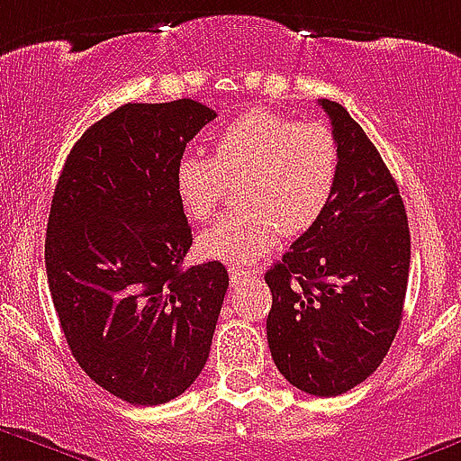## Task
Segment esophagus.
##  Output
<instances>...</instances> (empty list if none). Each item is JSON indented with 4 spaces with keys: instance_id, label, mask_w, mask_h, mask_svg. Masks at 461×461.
Here are the masks:
<instances>
[{
    "instance_id": "obj_1",
    "label": "esophagus",
    "mask_w": 461,
    "mask_h": 461,
    "mask_svg": "<svg viewBox=\"0 0 461 461\" xmlns=\"http://www.w3.org/2000/svg\"><path fill=\"white\" fill-rule=\"evenodd\" d=\"M252 276V271H243V268H230V280L231 285H239V282L248 280Z\"/></svg>"
}]
</instances>
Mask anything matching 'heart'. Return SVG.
<instances>
[{
    "instance_id": "1",
    "label": "heart",
    "mask_w": 461,
    "mask_h": 461,
    "mask_svg": "<svg viewBox=\"0 0 461 461\" xmlns=\"http://www.w3.org/2000/svg\"><path fill=\"white\" fill-rule=\"evenodd\" d=\"M339 147L323 122H296L273 110H248L213 140V156L184 153L174 169L181 211L209 221L239 188L240 211L197 239L206 259L230 267L255 264L280 246L285 230H312L333 200Z\"/></svg>"
}]
</instances>
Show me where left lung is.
I'll list each match as a JSON object with an SVG mask.
<instances>
[{"label": "left lung", "mask_w": 461, "mask_h": 461, "mask_svg": "<svg viewBox=\"0 0 461 461\" xmlns=\"http://www.w3.org/2000/svg\"><path fill=\"white\" fill-rule=\"evenodd\" d=\"M339 147L333 200L264 276L267 338L292 385L335 397L381 365L404 308L411 236L393 174L339 103L321 98Z\"/></svg>", "instance_id": "obj_1"}]
</instances>
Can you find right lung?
<instances>
[{"label": "right lung", "instance_id": "add662e5", "mask_svg": "<svg viewBox=\"0 0 461 461\" xmlns=\"http://www.w3.org/2000/svg\"><path fill=\"white\" fill-rule=\"evenodd\" d=\"M215 119L190 98L126 103L70 149L50 206L45 268L61 330L119 400L179 397L206 365L230 276L184 267L193 234L174 190L185 144Z\"/></svg>", "mask_w": 461, "mask_h": 461}]
</instances>
